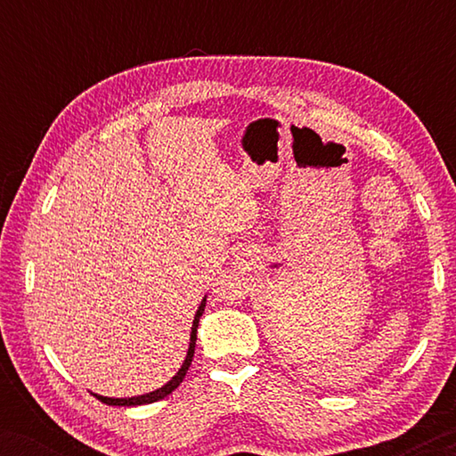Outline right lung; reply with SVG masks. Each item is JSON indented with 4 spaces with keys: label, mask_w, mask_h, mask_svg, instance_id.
Segmentation results:
<instances>
[{
    "label": "right lung",
    "mask_w": 456,
    "mask_h": 456,
    "mask_svg": "<svg viewBox=\"0 0 456 456\" xmlns=\"http://www.w3.org/2000/svg\"><path fill=\"white\" fill-rule=\"evenodd\" d=\"M203 311H205V298L201 301V305H199V309H197V315H195V320H192V330H191V345H189V353H186V359H184V363H183V367H180L178 370V373L176 376H174L170 382H167L166 386H161L159 390H153V392H149V395H142V396H133V398H108V396H99V395H95L99 401L102 403H105V404H111V407H134V404H149V403H158V401H161V398H166L167 395H172L174 390L178 388L180 386V382H183L184 379V376H186V371H189V367H191V363H192V354H195V342H197V328H199V317L203 315Z\"/></svg>",
    "instance_id": "right-lung-1"
}]
</instances>
